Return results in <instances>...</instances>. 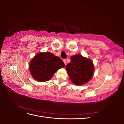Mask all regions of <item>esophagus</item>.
Instances as JSON below:
<instances>
[{
  "mask_svg": "<svg viewBox=\"0 0 124 124\" xmlns=\"http://www.w3.org/2000/svg\"><path fill=\"white\" fill-rule=\"evenodd\" d=\"M63 62L65 63V65H66V63H67V62H66V59H63Z\"/></svg>",
  "mask_w": 124,
  "mask_h": 124,
  "instance_id": "obj_1",
  "label": "esophagus"
}]
</instances>
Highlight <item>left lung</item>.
Wrapping results in <instances>:
<instances>
[{
    "label": "left lung",
    "mask_w": 124,
    "mask_h": 124,
    "mask_svg": "<svg viewBox=\"0 0 124 124\" xmlns=\"http://www.w3.org/2000/svg\"><path fill=\"white\" fill-rule=\"evenodd\" d=\"M66 69L70 80L76 85H82L91 79L94 72V66L91 59L80 54L72 56Z\"/></svg>",
    "instance_id": "left-lung-1"
}]
</instances>
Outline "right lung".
<instances>
[{"mask_svg":"<svg viewBox=\"0 0 124 124\" xmlns=\"http://www.w3.org/2000/svg\"><path fill=\"white\" fill-rule=\"evenodd\" d=\"M65 67L62 60L50 52L38 53L32 59L29 66L33 78L42 82L50 80L56 71Z\"/></svg>","mask_w":124,"mask_h":124,"instance_id":"1","label":"right lung"}]
</instances>
